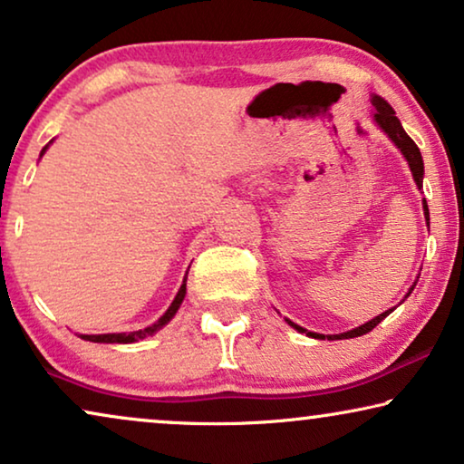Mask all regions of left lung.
Here are the masks:
<instances>
[{
  "instance_id": "8db88e82",
  "label": "left lung",
  "mask_w": 464,
  "mask_h": 464,
  "mask_svg": "<svg viewBox=\"0 0 464 464\" xmlns=\"http://www.w3.org/2000/svg\"><path fill=\"white\" fill-rule=\"evenodd\" d=\"M372 105H373V110H376V113H373V120H376L380 129H382V130L386 132V135L391 137V141L395 143L399 150H401V154L405 156V160H408V164H410L411 175H414L416 186H418V189H420V188H422V177H424V162H422L420 150H418V145H416L414 141H411L408 132L403 130L401 122H399V118L395 116V110H392V107H391L389 103H386V101H384L382 97H378V94H373V97H372ZM422 208H424V219H427V224H429V205H427V200H422ZM414 287H416V283L411 285V289L408 291V295L411 294V291H414ZM392 310H395V308L386 310V313L378 314L376 319L367 321V323H363V325H361V327L351 329V332H344V334H338V335H327V340H348V338H357V335H363V334H367V332H372V329L376 327L380 321L386 319V316H389V314L392 313ZM287 323H289V325L294 327V329H297V332L310 335V338L325 340V335H323V334L306 332V329L300 327V325H295V323H291L289 319H287Z\"/></svg>"
}]
</instances>
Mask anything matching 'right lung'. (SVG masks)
<instances>
[{
    "instance_id": "right-lung-1",
    "label": "right lung",
    "mask_w": 464,
    "mask_h": 464,
    "mask_svg": "<svg viewBox=\"0 0 464 464\" xmlns=\"http://www.w3.org/2000/svg\"><path fill=\"white\" fill-rule=\"evenodd\" d=\"M46 150H48V145L42 150V154H44V151H46ZM42 154H40V156H42ZM186 278H188V275H186ZM186 278H183V285L179 287V291H177L173 304H170L167 313H164V314L160 316V319H158V321L154 323V325H150V327H145V329H139V332H130V334L80 335V338H82V340H88V342H101V344H130V342H139V340L148 338V335H154V334L158 332V329H162L164 325H167V323L175 316L177 310H179L183 297H186Z\"/></svg>"
}]
</instances>
